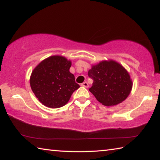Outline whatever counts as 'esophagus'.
I'll return each instance as SVG.
<instances>
[{
  "instance_id": "34e87169",
  "label": "esophagus",
  "mask_w": 160,
  "mask_h": 160,
  "mask_svg": "<svg viewBox=\"0 0 160 160\" xmlns=\"http://www.w3.org/2000/svg\"><path fill=\"white\" fill-rule=\"evenodd\" d=\"M81 86H82V87H84V88H88V87H89V85H88V83L87 82H84L83 83L81 84Z\"/></svg>"
}]
</instances>
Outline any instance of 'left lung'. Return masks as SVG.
Returning a JSON list of instances; mask_svg holds the SVG:
<instances>
[{"label": "left lung", "mask_w": 160, "mask_h": 160, "mask_svg": "<svg viewBox=\"0 0 160 160\" xmlns=\"http://www.w3.org/2000/svg\"><path fill=\"white\" fill-rule=\"evenodd\" d=\"M88 75L93 80L89 90L104 106L120 104L131 92L132 82L129 72L122 65L112 59L92 65Z\"/></svg>", "instance_id": "1"}]
</instances>
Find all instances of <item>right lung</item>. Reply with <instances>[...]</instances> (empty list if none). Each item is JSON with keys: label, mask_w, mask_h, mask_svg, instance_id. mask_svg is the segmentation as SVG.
I'll list each match as a JSON object with an SVG mask.
<instances>
[{"label": "right lung", "mask_w": 160, "mask_h": 160, "mask_svg": "<svg viewBox=\"0 0 160 160\" xmlns=\"http://www.w3.org/2000/svg\"><path fill=\"white\" fill-rule=\"evenodd\" d=\"M71 61L62 56H49L32 70L29 83L39 101L56 109L66 105L72 94L80 88L70 72Z\"/></svg>", "instance_id": "add662e5"}]
</instances>
